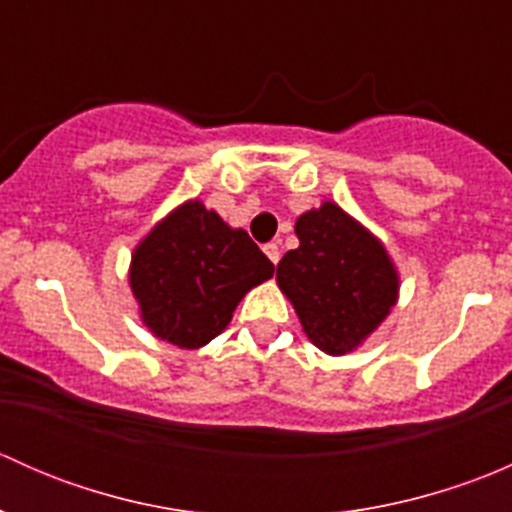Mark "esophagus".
<instances>
[{
    "instance_id": "34e87169",
    "label": "esophagus",
    "mask_w": 512,
    "mask_h": 512,
    "mask_svg": "<svg viewBox=\"0 0 512 512\" xmlns=\"http://www.w3.org/2000/svg\"><path fill=\"white\" fill-rule=\"evenodd\" d=\"M265 255L270 257V262H280V247H277V242H267L265 245Z\"/></svg>"
}]
</instances>
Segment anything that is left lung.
<instances>
[{"label": "left lung", "mask_w": 512, "mask_h": 512, "mask_svg": "<svg viewBox=\"0 0 512 512\" xmlns=\"http://www.w3.org/2000/svg\"><path fill=\"white\" fill-rule=\"evenodd\" d=\"M297 250L277 265L304 334L327 354L359 347L399 297V275L384 245L339 205L299 215Z\"/></svg>", "instance_id": "left-lung-1"}]
</instances>
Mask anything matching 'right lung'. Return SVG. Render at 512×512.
I'll return each instance as SVG.
<instances>
[{
  "label": "right lung",
  "instance_id": "right-lung-1",
  "mask_svg": "<svg viewBox=\"0 0 512 512\" xmlns=\"http://www.w3.org/2000/svg\"><path fill=\"white\" fill-rule=\"evenodd\" d=\"M272 272L275 265L245 230L188 200L136 247L128 280L156 337L198 349L223 332L245 292Z\"/></svg>",
  "mask_w": 512,
  "mask_h": 512
}]
</instances>
